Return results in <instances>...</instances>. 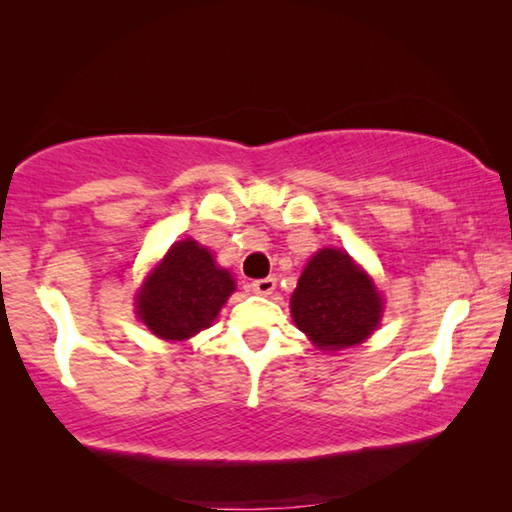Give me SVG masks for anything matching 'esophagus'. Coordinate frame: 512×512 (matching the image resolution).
Here are the masks:
<instances>
[{"mask_svg": "<svg viewBox=\"0 0 512 512\" xmlns=\"http://www.w3.org/2000/svg\"><path fill=\"white\" fill-rule=\"evenodd\" d=\"M251 289H254V293H258V296H270V293L277 289V279L275 277L256 279V282H251Z\"/></svg>", "mask_w": 512, "mask_h": 512, "instance_id": "obj_1", "label": "esophagus"}]
</instances>
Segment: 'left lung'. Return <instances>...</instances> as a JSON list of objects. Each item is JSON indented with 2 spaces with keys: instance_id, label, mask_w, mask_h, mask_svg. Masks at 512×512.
Masks as SVG:
<instances>
[{
  "instance_id": "obj_1",
  "label": "left lung",
  "mask_w": 512,
  "mask_h": 512,
  "mask_svg": "<svg viewBox=\"0 0 512 512\" xmlns=\"http://www.w3.org/2000/svg\"><path fill=\"white\" fill-rule=\"evenodd\" d=\"M291 317L326 352L354 347L380 324L382 298L345 251L321 249L298 279Z\"/></svg>"
}]
</instances>
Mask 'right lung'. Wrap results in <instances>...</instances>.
Here are the masks:
<instances>
[{
  "mask_svg": "<svg viewBox=\"0 0 512 512\" xmlns=\"http://www.w3.org/2000/svg\"><path fill=\"white\" fill-rule=\"evenodd\" d=\"M235 291L228 270L195 240L172 244L137 296V314L158 338H191L216 319Z\"/></svg>",
  "mask_w": 512,
  "mask_h": 512,
  "instance_id": "add662e5",
  "label": "right lung"
}]
</instances>
